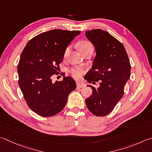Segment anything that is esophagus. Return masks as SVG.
Listing matches in <instances>:
<instances>
[{
  "label": "esophagus",
  "mask_w": 152,
  "mask_h": 152,
  "mask_svg": "<svg viewBox=\"0 0 152 152\" xmlns=\"http://www.w3.org/2000/svg\"><path fill=\"white\" fill-rule=\"evenodd\" d=\"M83 85L81 84L80 82L77 81V88H82V87H83Z\"/></svg>",
  "instance_id": "obj_1"
}]
</instances>
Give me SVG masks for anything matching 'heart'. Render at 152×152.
Returning <instances> with one entry per match:
<instances>
[{
    "label": "heart",
    "mask_w": 152,
    "mask_h": 152,
    "mask_svg": "<svg viewBox=\"0 0 152 152\" xmlns=\"http://www.w3.org/2000/svg\"><path fill=\"white\" fill-rule=\"evenodd\" d=\"M90 47H92V45L89 42L87 41H82L81 42H79L78 44V47L79 50H80V52H82L85 49H86L87 48ZM68 51L69 48H67V49L65 50V54H66ZM71 73L72 74V75L75 77H79L81 74V69L79 68H72L71 69Z\"/></svg>",
    "instance_id": "obj_1"
}]
</instances>
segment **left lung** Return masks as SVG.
<instances>
[{
  "mask_svg": "<svg viewBox=\"0 0 152 152\" xmlns=\"http://www.w3.org/2000/svg\"><path fill=\"white\" fill-rule=\"evenodd\" d=\"M86 36L95 47L96 55L92 68L85 77L98 88L86 99L88 110L96 116H105L112 111L124 95V86L130 77L131 65L124 45L102 29L87 31Z\"/></svg>",
  "mask_w": 152,
  "mask_h": 152,
  "instance_id": "8db88e82",
  "label": "left lung"
}]
</instances>
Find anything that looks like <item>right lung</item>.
Returning a JSON list of instances; mask_svg holds the SVG:
<instances>
[{"instance_id":"right-lung-1","label":"right lung","mask_w":152,"mask_h":152,"mask_svg":"<svg viewBox=\"0 0 152 152\" xmlns=\"http://www.w3.org/2000/svg\"><path fill=\"white\" fill-rule=\"evenodd\" d=\"M81 31L54 29L38 34L28 42L20 55L17 71L18 85L31 110L42 117L59 113L68 95L76 88L71 77L52 81L65 50Z\"/></svg>"}]
</instances>
